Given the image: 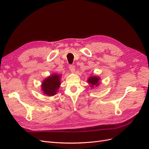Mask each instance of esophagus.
Returning <instances> with one entry per match:
<instances>
[{
  "label": "esophagus",
  "mask_w": 149,
  "mask_h": 149,
  "mask_svg": "<svg viewBox=\"0 0 149 149\" xmlns=\"http://www.w3.org/2000/svg\"><path fill=\"white\" fill-rule=\"evenodd\" d=\"M69 68L70 71L71 72L74 73V72H75V66H74L70 65V66H69Z\"/></svg>",
  "instance_id": "34e87169"
}]
</instances>
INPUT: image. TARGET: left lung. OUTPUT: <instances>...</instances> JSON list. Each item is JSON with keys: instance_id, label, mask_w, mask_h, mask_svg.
I'll return each mask as SVG.
<instances>
[{"instance_id": "8db88e82", "label": "left lung", "mask_w": 149, "mask_h": 149, "mask_svg": "<svg viewBox=\"0 0 149 149\" xmlns=\"http://www.w3.org/2000/svg\"><path fill=\"white\" fill-rule=\"evenodd\" d=\"M100 78L97 76H90L88 79V82L89 83V84L90 85V86L91 88L93 87H98V86L100 84Z\"/></svg>"}]
</instances>
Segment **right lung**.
<instances>
[{
  "instance_id": "right-lung-1",
  "label": "right lung",
  "mask_w": 149,
  "mask_h": 149,
  "mask_svg": "<svg viewBox=\"0 0 149 149\" xmlns=\"http://www.w3.org/2000/svg\"><path fill=\"white\" fill-rule=\"evenodd\" d=\"M61 75L60 74H52L43 80L41 89L45 95L51 97L56 94L61 84Z\"/></svg>"
}]
</instances>
